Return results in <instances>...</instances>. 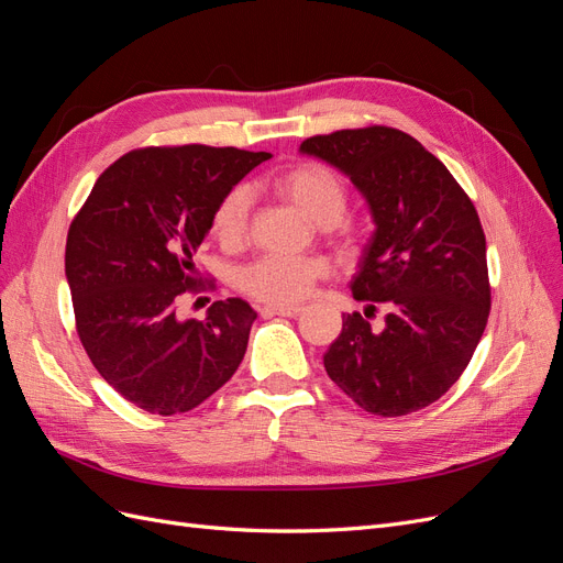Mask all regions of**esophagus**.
<instances>
[{"label": "esophagus", "mask_w": 563, "mask_h": 563, "mask_svg": "<svg viewBox=\"0 0 563 563\" xmlns=\"http://www.w3.org/2000/svg\"><path fill=\"white\" fill-rule=\"evenodd\" d=\"M302 312L300 305H267L263 308V314L272 317V314H279V317H298Z\"/></svg>", "instance_id": "1"}]
</instances>
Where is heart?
Returning <instances> with one entry per match:
<instances>
[{
  "label": "heart",
  "instance_id": "b5f03b06",
  "mask_svg": "<svg viewBox=\"0 0 563 563\" xmlns=\"http://www.w3.org/2000/svg\"><path fill=\"white\" fill-rule=\"evenodd\" d=\"M275 192L294 203L321 228L338 225L345 240H354V228L340 223L347 211L350 192L345 180L331 166L321 162H300L286 168L272 180ZM251 192L244 185L232 187L216 203L211 216V234L223 246H236L249 228ZM327 265L314 258H284V255H261L236 272V286L246 296L269 305H294L310 294Z\"/></svg>",
  "mask_w": 563,
  "mask_h": 563
}]
</instances>
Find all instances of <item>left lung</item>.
Wrapping results in <instances>:
<instances>
[{
	"instance_id": "obj_1",
	"label": "left lung",
	"mask_w": 563,
	"mask_h": 563,
	"mask_svg": "<svg viewBox=\"0 0 563 563\" xmlns=\"http://www.w3.org/2000/svg\"><path fill=\"white\" fill-rule=\"evenodd\" d=\"M300 152L340 168L376 223L352 296L323 354L329 378L364 411L397 418L430 406L463 376L490 312L486 236L472 199L432 152L391 126L312 135ZM386 310L383 332L367 323Z\"/></svg>"
}]
</instances>
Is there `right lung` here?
<instances>
[{"mask_svg": "<svg viewBox=\"0 0 563 563\" xmlns=\"http://www.w3.org/2000/svg\"><path fill=\"white\" fill-rule=\"evenodd\" d=\"M269 152L178 145L126 152L96 180L65 244L75 323L100 376L147 413H187L242 364L255 321L242 298L178 319L216 203Z\"/></svg>", "mask_w": 563, "mask_h": 563, "instance_id": "obj_1", "label": "right lung"}]
</instances>
